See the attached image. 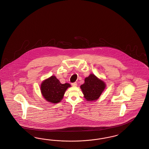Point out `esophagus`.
<instances>
[{
  "instance_id": "1",
  "label": "esophagus",
  "mask_w": 149,
  "mask_h": 149,
  "mask_svg": "<svg viewBox=\"0 0 149 149\" xmlns=\"http://www.w3.org/2000/svg\"><path fill=\"white\" fill-rule=\"evenodd\" d=\"M72 86H77V82H75L72 83Z\"/></svg>"
}]
</instances>
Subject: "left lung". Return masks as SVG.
<instances>
[{"label": "left lung", "instance_id": "1", "mask_svg": "<svg viewBox=\"0 0 149 149\" xmlns=\"http://www.w3.org/2000/svg\"><path fill=\"white\" fill-rule=\"evenodd\" d=\"M106 87V84L94 74H91L85 79V82L80 86L84 98L87 101L97 100Z\"/></svg>", "mask_w": 149, "mask_h": 149}]
</instances>
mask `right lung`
<instances>
[{"label":"right lung","instance_id":"add662e5","mask_svg":"<svg viewBox=\"0 0 149 149\" xmlns=\"http://www.w3.org/2000/svg\"><path fill=\"white\" fill-rule=\"evenodd\" d=\"M69 87V84H62L55 76H52L42 82L41 93L48 102L56 103L62 101L66 90Z\"/></svg>","mask_w":149,"mask_h":149}]
</instances>
